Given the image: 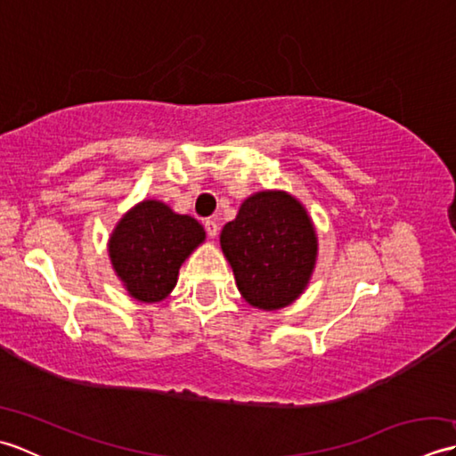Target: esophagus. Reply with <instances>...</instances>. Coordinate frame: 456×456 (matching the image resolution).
I'll use <instances>...</instances> for the list:
<instances>
[{
  "mask_svg": "<svg viewBox=\"0 0 456 456\" xmlns=\"http://www.w3.org/2000/svg\"><path fill=\"white\" fill-rule=\"evenodd\" d=\"M203 227H206V233L213 239L219 231V223L216 219H206V221H203Z\"/></svg>",
  "mask_w": 456,
  "mask_h": 456,
  "instance_id": "obj_1",
  "label": "esophagus"
}]
</instances>
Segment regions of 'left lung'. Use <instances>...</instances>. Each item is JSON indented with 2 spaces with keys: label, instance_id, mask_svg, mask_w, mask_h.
<instances>
[{
  "label": "left lung",
  "instance_id": "left-lung-1",
  "mask_svg": "<svg viewBox=\"0 0 456 456\" xmlns=\"http://www.w3.org/2000/svg\"><path fill=\"white\" fill-rule=\"evenodd\" d=\"M221 248L239 292L258 309H280L304 292L317 237L302 203L284 191H258L221 231Z\"/></svg>",
  "mask_w": 456,
  "mask_h": 456
}]
</instances>
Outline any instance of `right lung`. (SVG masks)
<instances>
[{
  "instance_id": "1",
  "label": "right lung",
  "mask_w": 456,
  "mask_h": 456,
  "mask_svg": "<svg viewBox=\"0 0 456 456\" xmlns=\"http://www.w3.org/2000/svg\"><path fill=\"white\" fill-rule=\"evenodd\" d=\"M203 239L206 231L196 219L147 200L125 213L115 227L111 265L134 299L154 304L172 292L182 263Z\"/></svg>"
}]
</instances>
